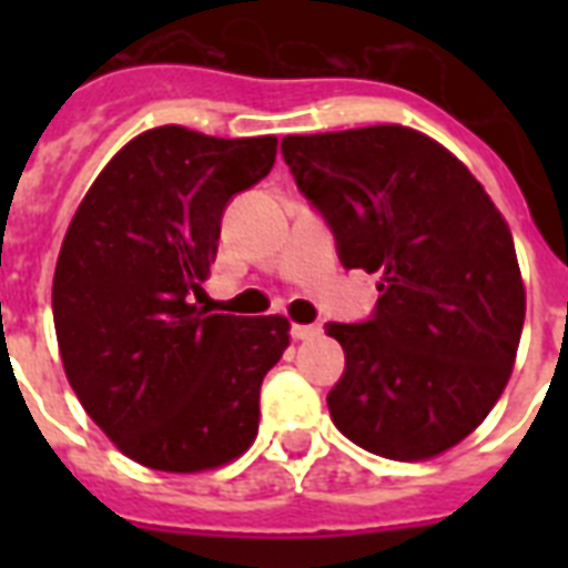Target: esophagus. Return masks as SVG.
<instances>
[{"label": "esophagus", "mask_w": 568, "mask_h": 568, "mask_svg": "<svg viewBox=\"0 0 568 568\" xmlns=\"http://www.w3.org/2000/svg\"><path fill=\"white\" fill-rule=\"evenodd\" d=\"M315 336H321L318 324H292V338H297V342H306V338Z\"/></svg>", "instance_id": "esophagus-1"}]
</instances>
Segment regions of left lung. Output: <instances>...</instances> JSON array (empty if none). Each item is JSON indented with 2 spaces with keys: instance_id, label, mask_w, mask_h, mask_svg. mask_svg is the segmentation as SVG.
<instances>
[{
  "instance_id": "left-lung-1",
  "label": "left lung",
  "mask_w": 568,
  "mask_h": 568,
  "mask_svg": "<svg viewBox=\"0 0 568 568\" xmlns=\"http://www.w3.org/2000/svg\"><path fill=\"white\" fill-rule=\"evenodd\" d=\"M280 150L338 262L383 274L368 321L324 327L345 351L333 424L388 459L454 448L501 397L519 347L510 226L466 164L415 129L288 135Z\"/></svg>"
}]
</instances>
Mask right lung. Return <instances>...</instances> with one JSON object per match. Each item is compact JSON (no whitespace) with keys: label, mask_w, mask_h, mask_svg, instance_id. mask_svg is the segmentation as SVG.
<instances>
[{"label":"right lung","mask_w":568,"mask_h":568,"mask_svg":"<svg viewBox=\"0 0 568 568\" xmlns=\"http://www.w3.org/2000/svg\"><path fill=\"white\" fill-rule=\"evenodd\" d=\"M274 159V135L150 129L70 221L52 283L61 363L84 413L141 466L203 471L256 439L258 388L288 347V321L209 315L194 297L226 205Z\"/></svg>","instance_id":"1"}]
</instances>
